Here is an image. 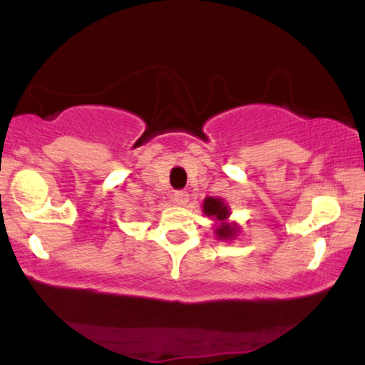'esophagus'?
I'll return each mask as SVG.
<instances>
[{"label":"esophagus","mask_w":365,"mask_h":365,"mask_svg":"<svg viewBox=\"0 0 365 365\" xmlns=\"http://www.w3.org/2000/svg\"><path fill=\"white\" fill-rule=\"evenodd\" d=\"M173 199H175V202L178 204V206H185V204L188 202V194L185 190H180V192H175V195H173Z\"/></svg>","instance_id":"esophagus-1"}]
</instances>
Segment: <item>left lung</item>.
<instances>
[{
    "label": "left lung",
    "mask_w": 365,
    "mask_h": 365,
    "mask_svg": "<svg viewBox=\"0 0 365 365\" xmlns=\"http://www.w3.org/2000/svg\"><path fill=\"white\" fill-rule=\"evenodd\" d=\"M204 215L211 217L215 221V235L217 240H233L238 233H240V226L235 221H230V211L228 204L225 202L220 197H206L202 202Z\"/></svg>",
    "instance_id": "obj_1"
}]
</instances>
